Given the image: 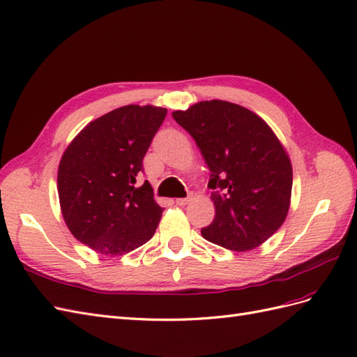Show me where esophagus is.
Here are the masks:
<instances>
[{"mask_svg": "<svg viewBox=\"0 0 357 357\" xmlns=\"http://www.w3.org/2000/svg\"><path fill=\"white\" fill-rule=\"evenodd\" d=\"M190 202V197H182V199H176L175 200V203L178 206H184V205H187V203Z\"/></svg>", "mask_w": 357, "mask_h": 357, "instance_id": "esophagus-1", "label": "esophagus"}]
</instances>
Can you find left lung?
Masks as SVG:
<instances>
[{
    "mask_svg": "<svg viewBox=\"0 0 357 357\" xmlns=\"http://www.w3.org/2000/svg\"><path fill=\"white\" fill-rule=\"evenodd\" d=\"M211 170L215 218L202 236L231 251L256 248L287 217L293 172L271 127L254 112L222 100L176 110Z\"/></svg>",
    "mask_w": 357,
    "mask_h": 357,
    "instance_id": "1",
    "label": "left lung"
}]
</instances>
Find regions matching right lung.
<instances>
[{"mask_svg": "<svg viewBox=\"0 0 357 357\" xmlns=\"http://www.w3.org/2000/svg\"><path fill=\"white\" fill-rule=\"evenodd\" d=\"M166 115L162 107L128 105L89 122L68 145L58 167V196L79 242L112 257L154 236L162 208L149 182L136 187V178Z\"/></svg>", "mask_w": 357, "mask_h": 357, "instance_id": "right-lung-1", "label": "right lung"}]
</instances>
